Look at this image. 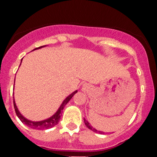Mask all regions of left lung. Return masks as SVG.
Listing matches in <instances>:
<instances>
[{
	"label": "left lung",
	"instance_id": "8db88e82",
	"mask_svg": "<svg viewBox=\"0 0 157 157\" xmlns=\"http://www.w3.org/2000/svg\"><path fill=\"white\" fill-rule=\"evenodd\" d=\"M84 121H85V124H86V127H87V128H89V129H91V130H92V131L96 132V133H101V134H102V133H103V132H100V131H98V130H97V129H94L93 127L91 126L90 124V123H89V122L87 121H86V119H85V118H84Z\"/></svg>",
	"mask_w": 157,
	"mask_h": 157
}]
</instances>
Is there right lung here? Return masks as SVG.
Returning <instances> with one entry per match:
<instances>
[{"label": "right lung", "mask_w": 157, "mask_h": 157, "mask_svg": "<svg viewBox=\"0 0 157 157\" xmlns=\"http://www.w3.org/2000/svg\"><path fill=\"white\" fill-rule=\"evenodd\" d=\"M41 47H42V46L36 48V49H39V48H41ZM76 92H77V90H76L75 92L71 94L68 97H67L66 99L63 102V103H62V105L59 108V110L57 111V112L54 115V116L50 117L49 119L45 120V121H37V122L31 121H28V120H27L26 118H24V117L20 114V112H18V108H17V107H16L15 103H14V100H13V107H14V110H15L16 115L18 116V117L20 119V121L23 122V124H27L28 126H29L30 128H32V129H50V128H52V127H54V125H56V124L59 123V120H60V117H61L62 116V111L63 110L65 105L68 103L69 101H70V99L73 97V95L76 93Z\"/></svg>", "instance_id": "obj_1"}]
</instances>
